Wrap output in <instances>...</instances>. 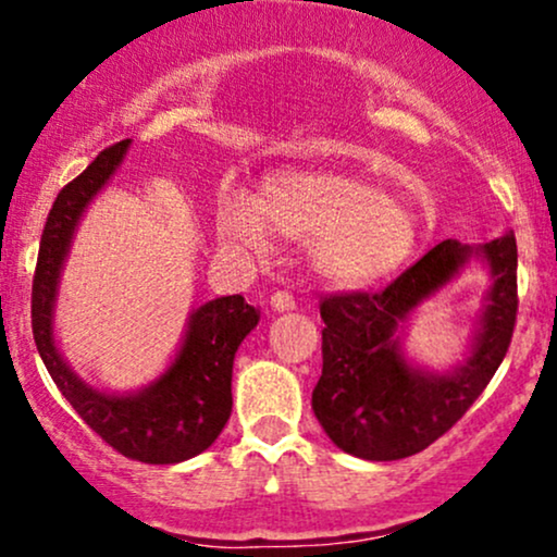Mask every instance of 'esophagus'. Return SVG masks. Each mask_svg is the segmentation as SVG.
<instances>
[{"instance_id": "obj_1", "label": "esophagus", "mask_w": 557, "mask_h": 557, "mask_svg": "<svg viewBox=\"0 0 557 557\" xmlns=\"http://www.w3.org/2000/svg\"><path fill=\"white\" fill-rule=\"evenodd\" d=\"M270 304H272L274 311H293V309H296V298H293V293H287V290L272 293Z\"/></svg>"}]
</instances>
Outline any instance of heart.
Segmentation results:
<instances>
[{"mask_svg":"<svg viewBox=\"0 0 557 557\" xmlns=\"http://www.w3.org/2000/svg\"><path fill=\"white\" fill-rule=\"evenodd\" d=\"M272 227L314 240V270L348 287L398 272L421 238L411 209L389 201L376 185L337 172H280L267 183L261 203L227 194L216 207V233L238 251H270Z\"/></svg>","mask_w":557,"mask_h":557,"instance_id":"1","label":"heart"}]
</instances>
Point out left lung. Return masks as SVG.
<instances>
[{"label": "left lung", "mask_w": 557, "mask_h": 557, "mask_svg": "<svg viewBox=\"0 0 557 557\" xmlns=\"http://www.w3.org/2000/svg\"><path fill=\"white\" fill-rule=\"evenodd\" d=\"M471 252H482L496 277L472 356L447 375L408 368L397 348V327ZM516 264L513 235L479 251L443 240L385 290L324 296L319 304L322 376L311 393V408L332 443L367 461H398L443 437L474 406L508 354L519 311Z\"/></svg>", "instance_id": "obj_1"}]
</instances>
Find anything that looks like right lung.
Instances as JSON below:
<instances>
[{
  "mask_svg": "<svg viewBox=\"0 0 557 557\" xmlns=\"http://www.w3.org/2000/svg\"><path fill=\"white\" fill-rule=\"evenodd\" d=\"M131 138L117 140L70 181L54 198L38 246L30 327L44 367L75 413L120 456L140 463H181L214 443L233 411L235 350L259 324V311L243 296L203 304L190 314V327L177 359L154 385L136 395H107L91 389L57 354L52 309L62 261L83 209L123 162Z\"/></svg>",
  "mask_w": 557,
  "mask_h": 557,
  "instance_id": "1",
  "label": "right lung"
}]
</instances>
